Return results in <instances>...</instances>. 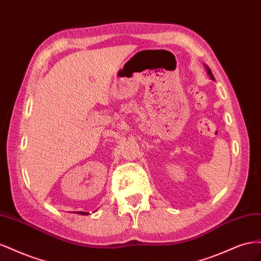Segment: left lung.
Returning a JSON list of instances; mask_svg holds the SVG:
<instances>
[{
  "label": "left lung",
  "instance_id": "left-lung-1",
  "mask_svg": "<svg viewBox=\"0 0 261 261\" xmlns=\"http://www.w3.org/2000/svg\"><path fill=\"white\" fill-rule=\"evenodd\" d=\"M206 68H207V72H208V75L210 76V78L212 81H215V77H213V75H212V73H211V70H210V68L208 67V66H206Z\"/></svg>",
  "mask_w": 261,
  "mask_h": 261
}]
</instances>
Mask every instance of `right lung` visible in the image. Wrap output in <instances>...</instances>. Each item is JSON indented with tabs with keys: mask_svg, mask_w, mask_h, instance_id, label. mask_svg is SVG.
I'll return each mask as SVG.
<instances>
[{
	"mask_svg": "<svg viewBox=\"0 0 261 261\" xmlns=\"http://www.w3.org/2000/svg\"><path fill=\"white\" fill-rule=\"evenodd\" d=\"M77 213H80V215H85V216L88 215V212H83V211H78Z\"/></svg>",
	"mask_w": 261,
	"mask_h": 261,
	"instance_id": "1",
	"label": "right lung"
}]
</instances>
